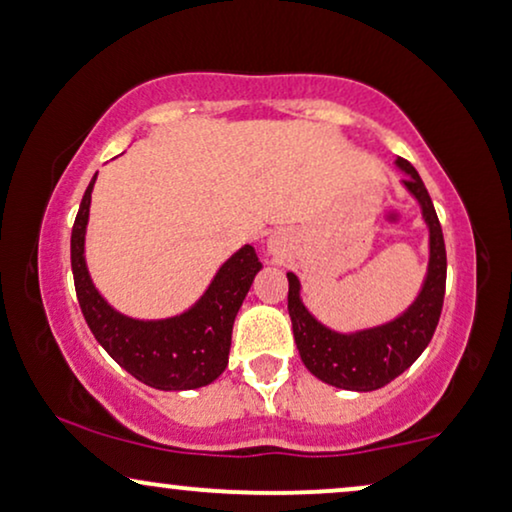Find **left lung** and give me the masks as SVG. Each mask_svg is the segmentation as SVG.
I'll return each mask as SVG.
<instances>
[{
    "instance_id": "1",
    "label": "left lung",
    "mask_w": 512,
    "mask_h": 512,
    "mask_svg": "<svg viewBox=\"0 0 512 512\" xmlns=\"http://www.w3.org/2000/svg\"><path fill=\"white\" fill-rule=\"evenodd\" d=\"M397 167L407 174L404 185L421 202L423 218L430 228L428 277L407 313L383 327L360 331V334H336V331L322 327L305 310L298 298L301 284L294 272H287L289 317L294 324V341L301 360L310 374L343 390L367 393V390L383 388L400 376L426 350L442 315L444 284H447V249H444L440 218L435 214L433 199H430L418 171L402 157L397 159Z\"/></svg>"
}]
</instances>
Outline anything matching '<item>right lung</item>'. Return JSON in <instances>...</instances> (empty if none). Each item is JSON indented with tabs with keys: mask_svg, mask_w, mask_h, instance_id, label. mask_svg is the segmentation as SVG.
Wrapping results in <instances>:
<instances>
[{
	"mask_svg": "<svg viewBox=\"0 0 512 512\" xmlns=\"http://www.w3.org/2000/svg\"><path fill=\"white\" fill-rule=\"evenodd\" d=\"M79 204L70 237V261L79 308L91 334L108 355L145 386L157 390H190L209 386L228 367L232 324L237 310L261 270L251 244L242 247L218 270L207 294L188 313L159 322H138L119 315L103 301L84 263V230L89 221L91 190Z\"/></svg>",
	"mask_w": 512,
	"mask_h": 512,
	"instance_id": "1",
	"label": "right lung"
}]
</instances>
